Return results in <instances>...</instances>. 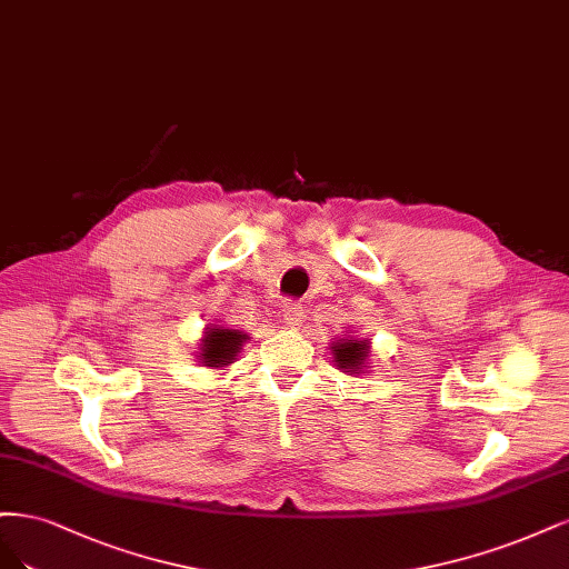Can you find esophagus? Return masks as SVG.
<instances>
[{
	"mask_svg": "<svg viewBox=\"0 0 569 569\" xmlns=\"http://www.w3.org/2000/svg\"><path fill=\"white\" fill-rule=\"evenodd\" d=\"M281 317L286 321V326L290 328H298L302 323V317H305V309L298 305V302H283V309H281Z\"/></svg>",
	"mask_w": 569,
	"mask_h": 569,
	"instance_id": "34e87169",
	"label": "esophagus"
}]
</instances>
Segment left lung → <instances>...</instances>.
<instances>
[{"label": "left lung", "instance_id": "1", "mask_svg": "<svg viewBox=\"0 0 569 569\" xmlns=\"http://www.w3.org/2000/svg\"><path fill=\"white\" fill-rule=\"evenodd\" d=\"M328 350L333 355V361L338 371L347 376H361L371 369V340L369 338H357V336H342L333 338L328 345Z\"/></svg>", "mask_w": 569, "mask_h": 569}]
</instances>
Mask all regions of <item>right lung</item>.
I'll use <instances>...</instances> for the list:
<instances>
[{
  "instance_id": "1",
  "label": "right lung",
  "mask_w": 569,
  "mask_h": 569,
  "mask_svg": "<svg viewBox=\"0 0 569 569\" xmlns=\"http://www.w3.org/2000/svg\"><path fill=\"white\" fill-rule=\"evenodd\" d=\"M248 340L250 336L243 331H233V328H227V326L208 323L196 347V359L200 361L198 366L227 371V366H231L238 359Z\"/></svg>"
}]
</instances>
